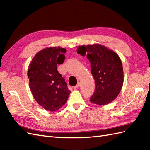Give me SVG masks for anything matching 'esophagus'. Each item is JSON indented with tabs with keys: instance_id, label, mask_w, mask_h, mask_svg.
Instances as JSON below:
<instances>
[{
	"instance_id": "1",
	"label": "esophagus",
	"mask_w": 150,
	"mask_h": 150,
	"mask_svg": "<svg viewBox=\"0 0 150 150\" xmlns=\"http://www.w3.org/2000/svg\"><path fill=\"white\" fill-rule=\"evenodd\" d=\"M80 84H80V82H78V84H77V85H76L75 86H74V88H75V89H77V88H78L79 86H80Z\"/></svg>"
}]
</instances>
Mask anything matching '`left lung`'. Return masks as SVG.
I'll return each instance as SVG.
<instances>
[{"mask_svg": "<svg viewBox=\"0 0 150 150\" xmlns=\"http://www.w3.org/2000/svg\"><path fill=\"white\" fill-rule=\"evenodd\" d=\"M77 53L82 56L86 54L90 62L95 90L90 100L97 105L111 103L119 95L124 82L122 64L119 56L98 44L79 46Z\"/></svg>", "mask_w": 150, "mask_h": 150, "instance_id": "1", "label": "left lung"}]
</instances>
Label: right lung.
Listing matches in <instances>:
<instances>
[{
    "instance_id": "1",
    "label": "right lung",
    "mask_w": 150,
    "mask_h": 150,
    "mask_svg": "<svg viewBox=\"0 0 150 150\" xmlns=\"http://www.w3.org/2000/svg\"><path fill=\"white\" fill-rule=\"evenodd\" d=\"M66 52V50L60 47H46L34 56L28 67L31 93L37 103L47 111L62 108L70 93L57 66L64 61Z\"/></svg>"
}]
</instances>
